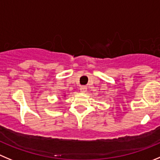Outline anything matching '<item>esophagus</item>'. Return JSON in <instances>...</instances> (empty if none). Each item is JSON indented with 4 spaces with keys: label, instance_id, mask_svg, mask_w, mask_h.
<instances>
[{
    "label": "esophagus",
    "instance_id": "34e87169",
    "mask_svg": "<svg viewBox=\"0 0 160 160\" xmlns=\"http://www.w3.org/2000/svg\"><path fill=\"white\" fill-rule=\"evenodd\" d=\"M86 91H87V88L86 86H82V87H80V92H81L85 93V92H86Z\"/></svg>",
    "mask_w": 160,
    "mask_h": 160
}]
</instances>
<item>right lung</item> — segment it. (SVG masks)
I'll list each match as a JSON object with an SVG mask.
<instances>
[{
	"label": "right lung",
	"mask_w": 160,
	"mask_h": 160,
	"mask_svg": "<svg viewBox=\"0 0 160 160\" xmlns=\"http://www.w3.org/2000/svg\"><path fill=\"white\" fill-rule=\"evenodd\" d=\"M63 97H65V95H63Z\"/></svg>",
	"instance_id": "obj_1"
}]
</instances>
